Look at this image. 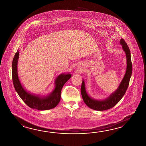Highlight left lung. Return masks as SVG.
<instances>
[{
  "mask_svg": "<svg viewBox=\"0 0 146 146\" xmlns=\"http://www.w3.org/2000/svg\"><path fill=\"white\" fill-rule=\"evenodd\" d=\"M119 42V44L122 46V49L126 55L127 66L125 75L119 84L118 88L107 98L102 100H97L92 98L88 95L86 90L85 82L83 80L80 89L82 96L85 104L92 109L97 111H104L113 108L121 100L128 88L133 68L131 60V51L128 45H127L123 39H121Z\"/></svg>",
  "mask_w": 146,
  "mask_h": 146,
  "instance_id": "left-lung-1",
  "label": "left lung"
}]
</instances>
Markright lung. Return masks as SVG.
I'll use <instances>...</instances> for the list:
<instances>
[{"mask_svg": "<svg viewBox=\"0 0 146 146\" xmlns=\"http://www.w3.org/2000/svg\"><path fill=\"white\" fill-rule=\"evenodd\" d=\"M19 51H17L13 58L12 63L13 83L15 91L20 97L29 107L34 109L49 110L54 108L59 103L61 92L64 84L71 78V74L62 73L57 76L54 81V90L47 95L41 96L27 92L21 84L18 73V59Z\"/></svg>", "mask_w": 146, "mask_h": 146, "instance_id": "obj_1", "label": "right lung"}]
</instances>
